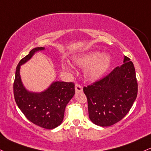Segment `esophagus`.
<instances>
[{
	"label": "esophagus",
	"instance_id": "esophagus-1",
	"mask_svg": "<svg viewBox=\"0 0 151 151\" xmlns=\"http://www.w3.org/2000/svg\"><path fill=\"white\" fill-rule=\"evenodd\" d=\"M75 89H76V92H83V87H82L81 85H79V84H76V85Z\"/></svg>",
	"mask_w": 151,
	"mask_h": 151
}]
</instances>
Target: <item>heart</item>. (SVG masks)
<instances>
[{"instance_id": "obj_1", "label": "heart", "mask_w": 151, "mask_h": 151, "mask_svg": "<svg viewBox=\"0 0 151 151\" xmlns=\"http://www.w3.org/2000/svg\"><path fill=\"white\" fill-rule=\"evenodd\" d=\"M76 65L85 68V76L90 81H96L103 76L109 69L111 57L108 54L102 55L99 52H90L75 57ZM63 67L71 71L72 66L67 61L63 62Z\"/></svg>"}]
</instances>
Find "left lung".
Listing matches in <instances>:
<instances>
[{
	"label": "left lung",
	"instance_id": "left-lung-1",
	"mask_svg": "<svg viewBox=\"0 0 151 151\" xmlns=\"http://www.w3.org/2000/svg\"><path fill=\"white\" fill-rule=\"evenodd\" d=\"M123 63L104 78L83 88L89 118L96 125L109 127L119 122L137 98L138 84L134 66L126 56Z\"/></svg>",
	"mask_w": 151,
	"mask_h": 151
}]
</instances>
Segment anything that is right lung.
<instances>
[{
    "mask_svg": "<svg viewBox=\"0 0 151 151\" xmlns=\"http://www.w3.org/2000/svg\"><path fill=\"white\" fill-rule=\"evenodd\" d=\"M45 47H36L20 60L17 66L13 91L17 105L29 121L39 127L52 129L62 122L66 105L75 94L73 83L55 81L41 92H31L24 87L20 76V67L35 52Z\"/></svg>",
    "mask_w": 151,
    "mask_h": 151,
    "instance_id": "add662e5",
    "label": "right lung"
}]
</instances>
